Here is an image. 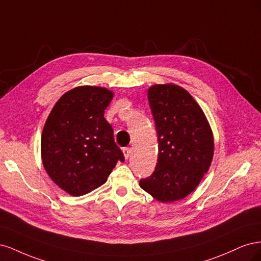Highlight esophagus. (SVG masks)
Instances as JSON below:
<instances>
[{
	"instance_id": "1",
	"label": "esophagus",
	"mask_w": 261,
	"mask_h": 261,
	"mask_svg": "<svg viewBox=\"0 0 261 261\" xmlns=\"http://www.w3.org/2000/svg\"><path fill=\"white\" fill-rule=\"evenodd\" d=\"M123 153H124L125 159H128V158H129L130 154H132V149H130V148H124V149H123Z\"/></svg>"
}]
</instances>
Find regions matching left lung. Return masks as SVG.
Here are the masks:
<instances>
[{"label": "left lung", "instance_id": "8db88e82", "mask_svg": "<svg viewBox=\"0 0 261 261\" xmlns=\"http://www.w3.org/2000/svg\"><path fill=\"white\" fill-rule=\"evenodd\" d=\"M148 100L155 124L159 156L151 176L139 186L161 202L183 199L199 185L215 151L213 134L196 100L174 84L153 85Z\"/></svg>", "mask_w": 261, "mask_h": 261}]
</instances>
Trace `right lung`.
I'll return each instance as SVG.
<instances>
[{
    "mask_svg": "<svg viewBox=\"0 0 261 261\" xmlns=\"http://www.w3.org/2000/svg\"><path fill=\"white\" fill-rule=\"evenodd\" d=\"M113 96L103 87H76L63 94L46 118L41 135L43 167L69 195L83 196L103 185L117 161H124L105 118Z\"/></svg>",
    "mask_w": 261,
    "mask_h": 261,
    "instance_id": "right-lung-1",
    "label": "right lung"
}]
</instances>
